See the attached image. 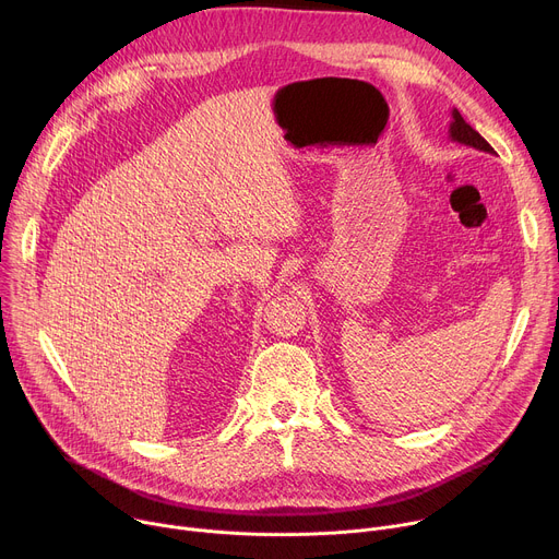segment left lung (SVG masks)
<instances>
[{
  "mask_svg": "<svg viewBox=\"0 0 559 559\" xmlns=\"http://www.w3.org/2000/svg\"><path fill=\"white\" fill-rule=\"evenodd\" d=\"M450 139L456 141V143H463V145H469L474 147V151H480V153H495V147L483 139L469 123H465V119L461 117V111L454 107L452 109V123H450Z\"/></svg>",
  "mask_w": 559,
  "mask_h": 559,
  "instance_id": "8db88e82",
  "label": "left lung"
}]
</instances>
